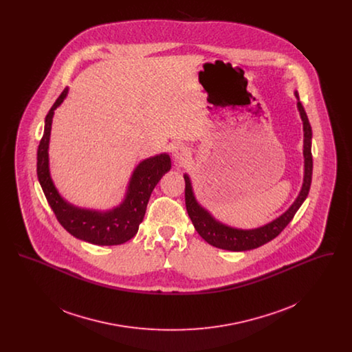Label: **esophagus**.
Returning <instances> with one entry per match:
<instances>
[{
	"label": "esophagus",
	"instance_id": "obj_1",
	"mask_svg": "<svg viewBox=\"0 0 352 352\" xmlns=\"http://www.w3.org/2000/svg\"><path fill=\"white\" fill-rule=\"evenodd\" d=\"M173 154H174L175 161H178L179 164L184 162V161H186V158L188 157L187 148H184V145H177V146L174 148V151H173Z\"/></svg>",
	"mask_w": 352,
	"mask_h": 352
}]
</instances>
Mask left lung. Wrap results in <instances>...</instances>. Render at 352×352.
Instances as JSON below:
<instances>
[{
    "label": "left lung",
    "mask_w": 352,
    "mask_h": 352,
    "mask_svg": "<svg viewBox=\"0 0 352 352\" xmlns=\"http://www.w3.org/2000/svg\"><path fill=\"white\" fill-rule=\"evenodd\" d=\"M298 98V94H296ZM300 100V99H298ZM298 109L301 113L303 121V157H305V178L302 184L301 192L298 198L292 204V207L283 214L281 217L272 223H269L264 227L256 228V230H236L227 227L224 224H220L215 219L212 218L206 210H203L198 201H195L191 184L187 175H184V201H186V210L191 219L197 232L211 245L227 250V251H250L258 248L264 244H267L274 237H277L285 230V227L294 218L296 212L301 207L302 203L306 199L310 184H311V174H313V157H311V126L309 122L307 115L305 112V108L301 101H298Z\"/></svg>",
    "instance_id": "1"
}]
</instances>
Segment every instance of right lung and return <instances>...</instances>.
Returning a JSON list of instances; mask_svg holds the SVG:
<instances>
[{"mask_svg": "<svg viewBox=\"0 0 352 352\" xmlns=\"http://www.w3.org/2000/svg\"><path fill=\"white\" fill-rule=\"evenodd\" d=\"M67 95V88L51 107L45 132L36 153V174L45 197L62 227L78 239L98 245H118L131 240L138 231V226L145 217L151 191L162 175L171 168L168 154H160L142 161L134 170L125 201L120 207L108 212H98L72 207L60 198L54 187L49 173V141L54 111Z\"/></svg>", "mask_w": 352, "mask_h": 352, "instance_id": "right-lung-1", "label": "right lung"}]
</instances>
